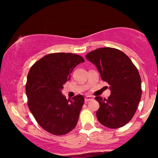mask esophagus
Returning a JSON list of instances; mask_svg holds the SVG:
<instances>
[{
  "label": "esophagus",
  "instance_id": "34e87169",
  "mask_svg": "<svg viewBox=\"0 0 158 158\" xmlns=\"http://www.w3.org/2000/svg\"><path fill=\"white\" fill-rule=\"evenodd\" d=\"M92 100H94V98H93V96H85V102H88V101H92Z\"/></svg>",
  "mask_w": 158,
  "mask_h": 158
}]
</instances>
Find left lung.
<instances>
[{"label":"left lung","instance_id":"1","mask_svg":"<svg viewBox=\"0 0 158 158\" xmlns=\"http://www.w3.org/2000/svg\"><path fill=\"white\" fill-rule=\"evenodd\" d=\"M85 58L96 65L111 90L107 99L95 98L100 105L96 111L98 122L111 129L124 126L135 115L141 99V77L137 68L123 52L111 47L95 49Z\"/></svg>","mask_w":158,"mask_h":158}]
</instances>
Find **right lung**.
<instances>
[{
    "label": "right lung",
    "mask_w": 158,
    "mask_h": 158,
    "mask_svg": "<svg viewBox=\"0 0 158 158\" xmlns=\"http://www.w3.org/2000/svg\"><path fill=\"white\" fill-rule=\"evenodd\" d=\"M84 62L81 56L73 53L49 54L35 62L28 73V106L38 124L49 133L64 135L76 126L84 97L79 94L68 100L61 90L70 79L73 68Z\"/></svg>",
    "instance_id": "1"
}]
</instances>
